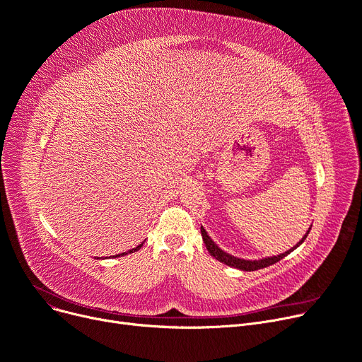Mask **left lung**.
Listing matches in <instances>:
<instances>
[{
  "instance_id": "8db88e82",
  "label": "left lung",
  "mask_w": 362,
  "mask_h": 362,
  "mask_svg": "<svg viewBox=\"0 0 362 362\" xmlns=\"http://www.w3.org/2000/svg\"><path fill=\"white\" fill-rule=\"evenodd\" d=\"M202 230V237H203V241H204V245L207 248V251L210 252L211 257H215L218 262L226 264V266H230V267H235V269H240V270H245V272H252V270H259V269H264L267 266H272L274 263H278L279 260H282L284 257H286L288 254H291L295 248H298L304 240L308 237V233L311 230V226L308 228V230L305 232V235L303 237V240H300V243H296V245H293L292 248H289L288 251L282 252V254H278V256H272V257H264V259H260V260H244V259H240V257H235L232 256V254L223 251L218 244H215V241L211 240L209 235L206 229L202 226L200 228Z\"/></svg>"
}]
</instances>
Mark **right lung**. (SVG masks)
<instances>
[{"instance_id":"right-lung-1","label":"right lung","mask_w":362,"mask_h":362,"mask_svg":"<svg viewBox=\"0 0 362 362\" xmlns=\"http://www.w3.org/2000/svg\"><path fill=\"white\" fill-rule=\"evenodd\" d=\"M143 244H144V241L141 243V244H139L137 247H134V248H132V250H129V251H125V252H121V254H115V256H112V257H122V256H125V254H129V252H134V251H139L141 247H143ZM99 259V257H98Z\"/></svg>"}]
</instances>
